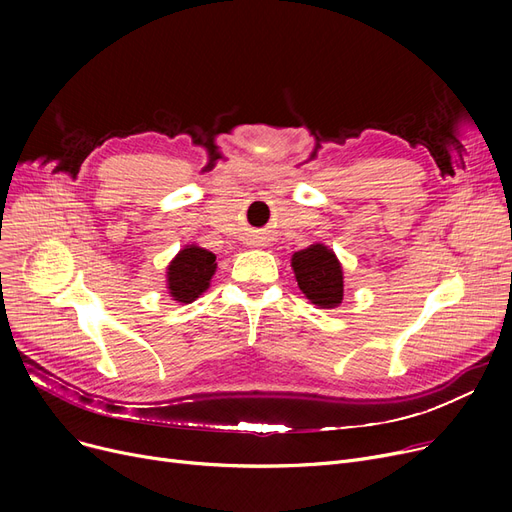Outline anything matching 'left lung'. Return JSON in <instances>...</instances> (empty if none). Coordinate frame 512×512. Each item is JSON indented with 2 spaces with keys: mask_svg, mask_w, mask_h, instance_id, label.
<instances>
[{
  "mask_svg": "<svg viewBox=\"0 0 512 512\" xmlns=\"http://www.w3.org/2000/svg\"><path fill=\"white\" fill-rule=\"evenodd\" d=\"M301 292L319 309H336L344 297V272L336 253L324 242H315L290 259Z\"/></svg>",
  "mask_w": 512,
  "mask_h": 512,
  "instance_id": "obj_1",
  "label": "left lung"
}]
</instances>
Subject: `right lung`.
Segmentation results:
<instances>
[{
	"label": "right lung",
	"instance_id": "right-lung-1",
	"mask_svg": "<svg viewBox=\"0 0 512 512\" xmlns=\"http://www.w3.org/2000/svg\"><path fill=\"white\" fill-rule=\"evenodd\" d=\"M215 255L203 247L186 245L166 267V288L172 301L188 305L209 288L215 274Z\"/></svg>",
	"mask_w": 512,
	"mask_h": 512
}]
</instances>
